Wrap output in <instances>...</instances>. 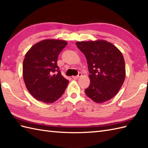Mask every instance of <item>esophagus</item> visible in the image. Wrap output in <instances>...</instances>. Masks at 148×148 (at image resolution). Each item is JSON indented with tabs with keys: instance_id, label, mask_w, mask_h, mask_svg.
<instances>
[{
	"instance_id": "obj_1",
	"label": "esophagus",
	"mask_w": 148,
	"mask_h": 148,
	"mask_svg": "<svg viewBox=\"0 0 148 148\" xmlns=\"http://www.w3.org/2000/svg\"><path fill=\"white\" fill-rule=\"evenodd\" d=\"M81 76H82V74H81V72H79V73H78V74L77 75V76H72V78H73V79H77V78L80 77Z\"/></svg>"
}]
</instances>
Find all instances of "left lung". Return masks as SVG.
Masks as SVG:
<instances>
[{
    "label": "left lung",
    "instance_id": "obj_1",
    "mask_svg": "<svg viewBox=\"0 0 148 148\" xmlns=\"http://www.w3.org/2000/svg\"><path fill=\"white\" fill-rule=\"evenodd\" d=\"M76 45L86 58L90 84L84 92L97 103L113 98L123 84L125 65L121 51L103 40L77 42Z\"/></svg>",
    "mask_w": 148,
    "mask_h": 148
}]
</instances>
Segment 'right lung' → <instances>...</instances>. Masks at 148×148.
Returning a JSON list of instances; mask_svg holds the SVG:
<instances>
[{"label":"right lung","instance_id":"add662e5","mask_svg":"<svg viewBox=\"0 0 148 148\" xmlns=\"http://www.w3.org/2000/svg\"><path fill=\"white\" fill-rule=\"evenodd\" d=\"M67 42L46 39L34 45L25 56L23 76L33 97L46 103L55 102L64 93L69 81L57 65L58 55Z\"/></svg>","mask_w":148,"mask_h":148}]
</instances>
